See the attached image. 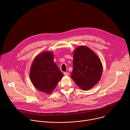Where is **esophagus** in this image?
Here are the masks:
<instances>
[{
    "label": "esophagus",
    "mask_w": 130,
    "mask_h": 130,
    "mask_svg": "<svg viewBox=\"0 0 130 130\" xmlns=\"http://www.w3.org/2000/svg\"><path fill=\"white\" fill-rule=\"evenodd\" d=\"M64 75L65 76H68V75H69V73L68 72H64Z\"/></svg>",
    "instance_id": "esophagus-1"
}]
</instances>
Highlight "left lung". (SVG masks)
I'll return each mask as SVG.
<instances>
[{
    "mask_svg": "<svg viewBox=\"0 0 130 130\" xmlns=\"http://www.w3.org/2000/svg\"><path fill=\"white\" fill-rule=\"evenodd\" d=\"M102 65L97 55L88 47L81 46L73 53L71 77L82 89L93 87L100 81Z\"/></svg>",
    "mask_w": 130,
    "mask_h": 130,
    "instance_id": "8db88e82",
    "label": "left lung"
}]
</instances>
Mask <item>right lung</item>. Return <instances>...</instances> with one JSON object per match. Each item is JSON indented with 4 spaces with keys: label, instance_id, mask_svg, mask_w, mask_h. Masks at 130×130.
I'll list each match as a JSON object with an SVG mask.
<instances>
[{
    "label": "right lung",
    "instance_id": "obj_1",
    "mask_svg": "<svg viewBox=\"0 0 130 130\" xmlns=\"http://www.w3.org/2000/svg\"><path fill=\"white\" fill-rule=\"evenodd\" d=\"M64 75L53 61V54L49 51L40 53L32 64L30 78L34 87L46 94H50Z\"/></svg>",
    "mask_w": 130,
    "mask_h": 130
}]
</instances>
